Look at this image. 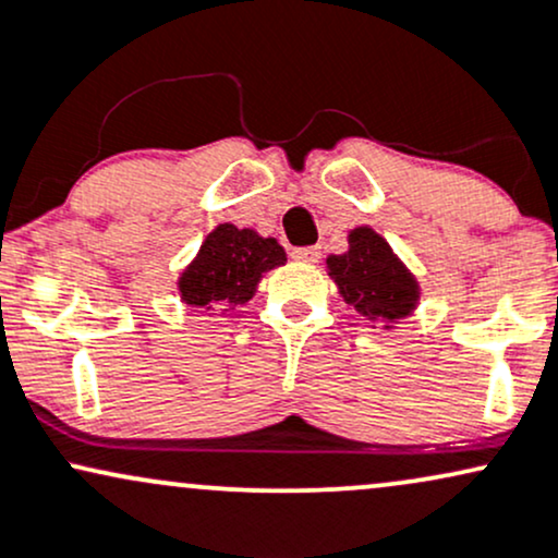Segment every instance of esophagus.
I'll return each instance as SVG.
<instances>
[{
    "mask_svg": "<svg viewBox=\"0 0 558 558\" xmlns=\"http://www.w3.org/2000/svg\"><path fill=\"white\" fill-rule=\"evenodd\" d=\"M292 258L300 260V264H316L320 258V247H294L292 251Z\"/></svg>",
    "mask_w": 558,
    "mask_h": 558,
    "instance_id": "34e87169",
    "label": "esophagus"
}]
</instances>
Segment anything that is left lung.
<instances>
[{"label":"left lung","mask_w":558,"mask_h":558,"mask_svg":"<svg viewBox=\"0 0 558 558\" xmlns=\"http://www.w3.org/2000/svg\"><path fill=\"white\" fill-rule=\"evenodd\" d=\"M347 240L350 251L326 258L329 277L337 281L347 305L368 320H384V329H391V324L415 311L421 287L389 242L371 227H355Z\"/></svg>","instance_id":"1"}]
</instances>
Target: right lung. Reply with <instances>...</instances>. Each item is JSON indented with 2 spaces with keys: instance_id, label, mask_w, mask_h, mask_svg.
Returning a JSON list of instances; mask_svg holds the SVG:
<instances>
[{
  "instance_id": "right-lung-1",
  "label": "right lung",
  "mask_w": 558,
  "mask_h": 558,
  "mask_svg": "<svg viewBox=\"0 0 558 558\" xmlns=\"http://www.w3.org/2000/svg\"><path fill=\"white\" fill-rule=\"evenodd\" d=\"M287 260L284 247L255 229L219 225L177 279L182 303L206 311H234L255 294L260 277Z\"/></svg>"
}]
</instances>
